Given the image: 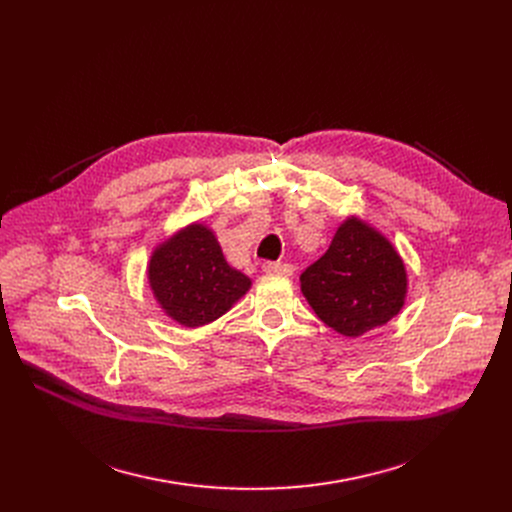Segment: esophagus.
I'll use <instances>...</instances> for the list:
<instances>
[{
    "instance_id": "obj_1",
    "label": "esophagus",
    "mask_w": 512,
    "mask_h": 512,
    "mask_svg": "<svg viewBox=\"0 0 512 512\" xmlns=\"http://www.w3.org/2000/svg\"><path fill=\"white\" fill-rule=\"evenodd\" d=\"M263 272L267 274H284V276H290L294 272V267L290 263H284V261H265L263 263Z\"/></svg>"
}]
</instances>
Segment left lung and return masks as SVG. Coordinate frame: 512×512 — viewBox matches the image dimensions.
<instances>
[{
  "label": "left lung",
  "instance_id": "8db88e82",
  "mask_svg": "<svg viewBox=\"0 0 512 512\" xmlns=\"http://www.w3.org/2000/svg\"><path fill=\"white\" fill-rule=\"evenodd\" d=\"M305 299L326 326L355 338L384 326L405 303V265L390 242L346 220L330 249L301 274Z\"/></svg>",
  "mask_w": 512,
  "mask_h": 512
}]
</instances>
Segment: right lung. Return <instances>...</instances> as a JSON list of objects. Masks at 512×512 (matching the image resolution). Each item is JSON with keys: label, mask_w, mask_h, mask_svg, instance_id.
<instances>
[{"label": "right lung", "mask_w": 512, "mask_h": 512, "mask_svg": "<svg viewBox=\"0 0 512 512\" xmlns=\"http://www.w3.org/2000/svg\"><path fill=\"white\" fill-rule=\"evenodd\" d=\"M149 282L161 307L186 328L218 319L251 286L245 274L228 265L218 240L201 224L182 230L153 253Z\"/></svg>", "instance_id": "obj_1"}]
</instances>
